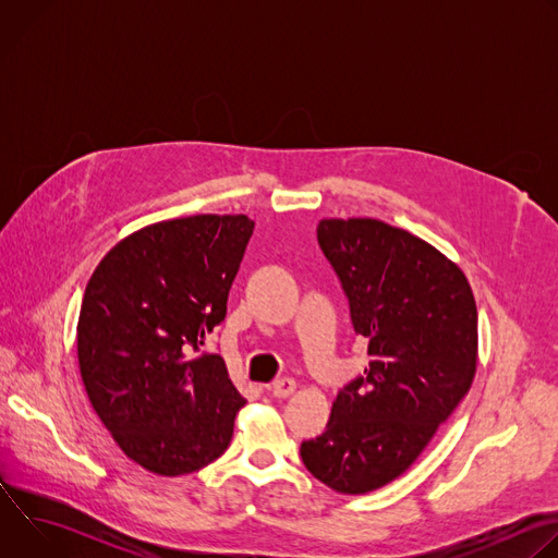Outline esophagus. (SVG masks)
I'll return each instance as SVG.
<instances>
[{
	"label": "esophagus",
	"mask_w": 558,
	"mask_h": 558,
	"mask_svg": "<svg viewBox=\"0 0 558 558\" xmlns=\"http://www.w3.org/2000/svg\"><path fill=\"white\" fill-rule=\"evenodd\" d=\"M295 379H291V377H282V379H276L274 384H271V392H274V397H278V400H284V397H289V395H293L295 392Z\"/></svg>",
	"instance_id": "esophagus-1"
}]
</instances>
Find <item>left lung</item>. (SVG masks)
Here are the masks:
<instances>
[{
    "mask_svg": "<svg viewBox=\"0 0 558 558\" xmlns=\"http://www.w3.org/2000/svg\"><path fill=\"white\" fill-rule=\"evenodd\" d=\"M317 243L371 362L338 392L327 430L302 441L300 457L331 490L364 495L407 472L470 390L476 304L463 271L400 227L325 218Z\"/></svg>",
    "mask_w": 558,
    "mask_h": 558,
    "instance_id": "1",
    "label": "left lung"
}]
</instances>
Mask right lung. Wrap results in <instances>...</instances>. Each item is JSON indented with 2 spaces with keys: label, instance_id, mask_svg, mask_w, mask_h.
I'll return each instance as SVG.
<instances>
[{
  "label": "right lung",
  "instance_id": "1",
  "mask_svg": "<svg viewBox=\"0 0 558 558\" xmlns=\"http://www.w3.org/2000/svg\"><path fill=\"white\" fill-rule=\"evenodd\" d=\"M254 220L198 214L147 225L95 269L78 311L88 400L119 448L161 476L218 459L245 397L203 351L225 320Z\"/></svg>",
  "mask_w": 558,
  "mask_h": 558
}]
</instances>
